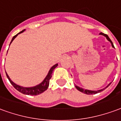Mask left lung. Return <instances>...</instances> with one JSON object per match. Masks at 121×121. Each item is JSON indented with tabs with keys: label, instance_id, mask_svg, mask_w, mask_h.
<instances>
[{
	"label": "left lung",
	"instance_id": "left-lung-1",
	"mask_svg": "<svg viewBox=\"0 0 121 121\" xmlns=\"http://www.w3.org/2000/svg\"><path fill=\"white\" fill-rule=\"evenodd\" d=\"M99 34H100V35H104V36L105 37L107 38V39L109 41H110V42H111L112 47H114V45H113V42L111 41V40L110 39V38L109 37V36H108L107 34H104V33H100ZM111 84V83H110L109 84H108V86H107L106 87L104 88V89L100 90H97V91H92V90H85V89H83V88H81V87H78V86H75V87H76V89H77L78 90H79L80 91H81V92H82V93H84V94H87V95H91V94H97V93H99V92H101V91H102L104 90L105 88H107V87H108V86H109Z\"/></svg>",
	"mask_w": 121,
	"mask_h": 121
}]
</instances>
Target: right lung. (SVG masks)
<instances>
[{"label": "right lung", "mask_w": 121, "mask_h": 121, "mask_svg": "<svg viewBox=\"0 0 121 121\" xmlns=\"http://www.w3.org/2000/svg\"><path fill=\"white\" fill-rule=\"evenodd\" d=\"M24 30H22V31H20L19 34H16V35L13 37V38H12V39L11 42H10V44L13 41V40L16 37L18 34H21V33H22V32H24ZM58 66V64H56L54 66H52V67L51 68V69L49 70V71L48 72V74L47 75V76L45 77V78L43 80V81L39 84L35 86H34V87H22V86H19V85H17L16 84H15L11 80H10V77L8 76V75L7 74V73L6 72V76H7V78L9 80V81L11 83V84L14 87L15 89H16L17 91H19L21 93H22V94H26V95H39V94H41V93H43L45 91L47 90V88L49 87V80L52 77V71L54 70V69H55L56 67Z\"/></svg>", "instance_id": "obj_1"}]
</instances>
